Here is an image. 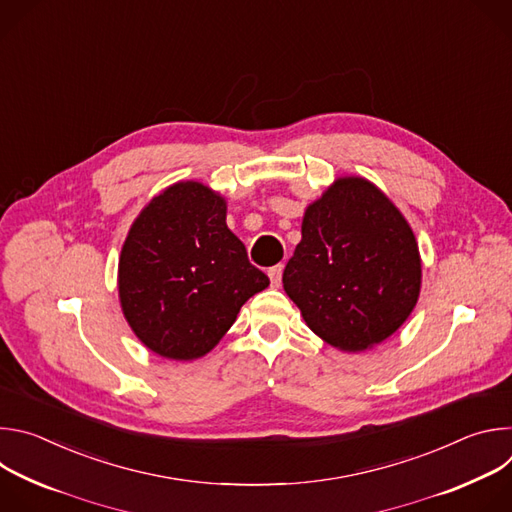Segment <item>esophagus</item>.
Masks as SVG:
<instances>
[{"instance_id": "esophagus-1", "label": "esophagus", "mask_w": 512, "mask_h": 512, "mask_svg": "<svg viewBox=\"0 0 512 512\" xmlns=\"http://www.w3.org/2000/svg\"><path fill=\"white\" fill-rule=\"evenodd\" d=\"M281 273H283V265H281V263H279V265L269 267L267 275H269V279H271V285H273V287H279V285H281Z\"/></svg>"}]
</instances>
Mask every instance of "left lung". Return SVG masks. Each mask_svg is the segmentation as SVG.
I'll use <instances>...</instances> for the list:
<instances>
[{
	"mask_svg": "<svg viewBox=\"0 0 512 512\" xmlns=\"http://www.w3.org/2000/svg\"><path fill=\"white\" fill-rule=\"evenodd\" d=\"M421 287L415 235L369 180L338 178L306 208L283 289L328 344L358 352L389 338Z\"/></svg>",
	"mask_w": 512,
	"mask_h": 512,
	"instance_id": "1",
	"label": "left lung"
}]
</instances>
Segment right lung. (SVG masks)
Returning a JSON list of instances; mask_svg holds the SVG:
<instances>
[{
	"mask_svg": "<svg viewBox=\"0 0 512 512\" xmlns=\"http://www.w3.org/2000/svg\"><path fill=\"white\" fill-rule=\"evenodd\" d=\"M267 285L227 227V200L192 180L139 212L119 257L125 320L152 352L172 360L210 352Z\"/></svg>",
	"mask_w": 512,
	"mask_h": 512,
	"instance_id": "1",
	"label": "right lung"
}]
</instances>
